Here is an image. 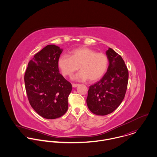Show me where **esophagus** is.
<instances>
[{
  "label": "esophagus",
  "instance_id": "obj_1",
  "mask_svg": "<svg viewBox=\"0 0 157 157\" xmlns=\"http://www.w3.org/2000/svg\"><path fill=\"white\" fill-rule=\"evenodd\" d=\"M79 85V84H76V83H73L72 84V87H74V88H76V87H77Z\"/></svg>",
  "mask_w": 157,
  "mask_h": 157
}]
</instances>
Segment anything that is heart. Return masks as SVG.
<instances>
[{
  "label": "heart",
  "instance_id": "obj_1",
  "mask_svg": "<svg viewBox=\"0 0 157 157\" xmlns=\"http://www.w3.org/2000/svg\"><path fill=\"white\" fill-rule=\"evenodd\" d=\"M57 65L64 76L71 77L75 72L81 71L75 77L80 80H90L96 82L106 73L109 66V58L103 52L86 47L73 49L71 56L62 54L59 56Z\"/></svg>",
  "mask_w": 157,
  "mask_h": 157
}]
</instances>
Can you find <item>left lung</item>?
Instances as JSON below:
<instances>
[{
  "instance_id": "obj_1",
  "label": "left lung",
  "mask_w": 157,
  "mask_h": 157,
  "mask_svg": "<svg viewBox=\"0 0 157 157\" xmlns=\"http://www.w3.org/2000/svg\"><path fill=\"white\" fill-rule=\"evenodd\" d=\"M109 65L103 78L90 86L86 103L90 111L98 115L114 111L124 98L129 73L121 57L112 48L106 51Z\"/></svg>"
}]
</instances>
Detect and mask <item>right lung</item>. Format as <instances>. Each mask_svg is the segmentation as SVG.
<instances>
[{
    "mask_svg": "<svg viewBox=\"0 0 157 157\" xmlns=\"http://www.w3.org/2000/svg\"><path fill=\"white\" fill-rule=\"evenodd\" d=\"M62 51L57 46L47 45L29 62L24 76L31 107L46 119L62 117L68 108L72 85L60 74L57 65Z\"/></svg>",
    "mask_w": 157,
    "mask_h": 157,
    "instance_id": "right-lung-1",
    "label": "right lung"
}]
</instances>
